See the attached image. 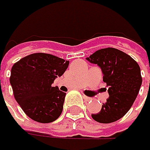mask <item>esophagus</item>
<instances>
[{"instance_id": "esophagus-1", "label": "esophagus", "mask_w": 150, "mask_h": 150, "mask_svg": "<svg viewBox=\"0 0 150 150\" xmlns=\"http://www.w3.org/2000/svg\"><path fill=\"white\" fill-rule=\"evenodd\" d=\"M83 98H84V100H85V101H86V102H88V101H91V100H92V98H90V97H88V96H83Z\"/></svg>"}]
</instances>
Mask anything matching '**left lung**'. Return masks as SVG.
Here are the masks:
<instances>
[{
	"instance_id": "obj_1",
	"label": "left lung",
	"mask_w": 150,
	"mask_h": 150,
	"mask_svg": "<svg viewBox=\"0 0 150 150\" xmlns=\"http://www.w3.org/2000/svg\"><path fill=\"white\" fill-rule=\"evenodd\" d=\"M86 60L101 67L110 95L101 111L92 115L93 119L103 124L120 119L132 107L140 91L142 78L139 64L114 47L99 49Z\"/></svg>"
}]
</instances>
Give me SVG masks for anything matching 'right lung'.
<instances>
[{
    "label": "right lung",
    "instance_id": "add662e5",
    "mask_svg": "<svg viewBox=\"0 0 150 150\" xmlns=\"http://www.w3.org/2000/svg\"><path fill=\"white\" fill-rule=\"evenodd\" d=\"M68 65L69 61L46 53L31 54L14 64L9 78L13 95L30 118L50 123L60 117L66 93L52 83Z\"/></svg>",
    "mask_w": 150,
    "mask_h": 150
}]
</instances>
